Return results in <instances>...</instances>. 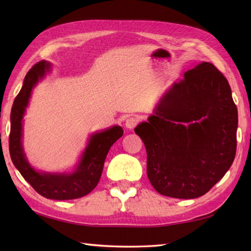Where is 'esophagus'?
I'll return each instance as SVG.
<instances>
[{
	"label": "esophagus",
	"mask_w": 251,
	"mask_h": 251,
	"mask_svg": "<svg viewBox=\"0 0 251 251\" xmlns=\"http://www.w3.org/2000/svg\"><path fill=\"white\" fill-rule=\"evenodd\" d=\"M137 123H138V119H136V117H128L125 122V126L128 129H134L135 126L137 125Z\"/></svg>",
	"instance_id": "esophagus-1"
}]
</instances>
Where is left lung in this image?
Masks as SVG:
<instances>
[{
    "instance_id": "left-lung-1",
    "label": "left lung",
    "mask_w": 251,
    "mask_h": 251,
    "mask_svg": "<svg viewBox=\"0 0 251 251\" xmlns=\"http://www.w3.org/2000/svg\"><path fill=\"white\" fill-rule=\"evenodd\" d=\"M237 108L227 79L210 62L186 71L135 128L147 150V174L159 194L202 196L235 158Z\"/></svg>"
}]
</instances>
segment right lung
<instances>
[{"label": "right lung", "mask_w": 251, "mask_h": 251, "mask_svg": "<svg viewBox=\"0 0 251 251\" xmlns=\"http://www.w3.org/2000/svg\"><path fill=\"white\" fill-rule=\"evenodd\" d=\"M51 63L42 60L30 69L24 79L10 112L9 154L15 167L37 193L50 200H74L90 193L98 184L110 148L123 136V128L114 125L90 135L87 146L72 173H44L31 166L23 147V122L32 90L45 76Z\"/></svg>", "instance_id": "obj_1"}]
</instances>
